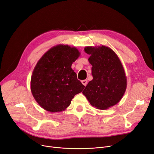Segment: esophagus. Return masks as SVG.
Returning <instances> with one entry per match:
<instances>
[{"label":"esophagus","mask_w":154,"mask_h":154,"mask_svg":"<svg viewBox=\"0 0 154 154\" xmlns=\"http://www.w3.org/2000/svg\"><path fill=\"white\" fill-rule=\"evenodd\" d=\"M81 82H82V84L84 86H86L87 84V80H82Z\"/></svg>","instance_id":"obj_1"}]
</instances>
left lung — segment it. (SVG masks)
I'll list each match as a JSON object with an SVG mask.
<instances>
[{
	"label": "left lung",
	"instance_id": "left-lung-1",
	"mask_svg": "<svg viewBox=\"0 0 154 154\" xmlns=\"http://www.w3.org/2000/svg\"><path fill=\"white\" fill-rule=\"evenodd\" d=\"M93 79L83 94L93 107L105 110L115 106L122 98L127 88V77L119 57L109 47L87 46Z\"/></svg>",
	"mask_w": 154,
	"mask_h": 154
}]
</instances>
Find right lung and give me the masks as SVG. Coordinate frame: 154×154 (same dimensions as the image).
<instances>
[{"label": "right lung", "mask_w": 154, "mask_h": 154, "mask_svg": "<svg viewBox=\"0 0 154 154\" xmlns=\"http://www.w3.org/2000/svg\"><path fill=\"white\" fill-rule=\"evenodd\" d=\"M80 55L75 47L57 45L47 51L32 72L30 89L39 106L50 112H59L70 105L85 86L71 68Z\"/></svg>", "instance_id": "obj_1"}]
</instances>
